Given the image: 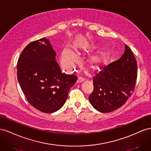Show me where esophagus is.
Wrapping results in <instances>:
<instances>
[{
    "label": "esophagus",
    "instance_id": "34e87169",
    "mask_svg": "<svg viewBox=\"0 0 151 151\" xmlns=\"http://www.w3.org/2000/svg\"><path fill=\"white\" fill-rule=\"evenodd\" d=\"M84 81V79L83 78H81V77H79V78H78V80H77L76 82L78 83H81L83 82V81Z\"/></svg>",
    "mask_w": 151,
    "mask_h": 151
}]
</instances>
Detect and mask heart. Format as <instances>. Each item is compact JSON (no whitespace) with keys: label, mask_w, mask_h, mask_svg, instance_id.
<instances>
[{"label":"heart","mask_w":151,"mask_h":151,"mask_svg":"<svg viewBox=\"0 0 151 151\" xmlns=\"http://www.w3.org/2000/svg\"><path fill=\"white\" fill-rule=\"evenodd\" d=\"M81 49H80V48ZM80 49L88 51L91 49L90 46L83 44L81 47L76 49L77 53H80ZM109 59V52L107 50H102L98 53L90 55L87 59L88 66L94 71H98L104 67ZM77 62L76 55L68 50H64L61 54V64L63 68L66 72L70 73L72 71L73 66Z\"/></svg>","instance_id":"heart-1"}]
</instances>
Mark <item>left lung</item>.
<instances>
[{
  "mask_svg": "<svg viewBox=\"0 0 151 151\" xmlns=\"http://www.w3.org/2000/svg\"><path fill=\"white\" fill-rule=\"evenodd\" d=\"M137 77V63L130 48L126 45L121 58L103 67L93 77V90L88 97L90 103L101 113L118 109L132 96Z\"/></svg>",
  "mask_w": 151,
  "mask_h": 151,
  "instance_id": "8db88e82",
  "label": "left lung"
}]
</instances>
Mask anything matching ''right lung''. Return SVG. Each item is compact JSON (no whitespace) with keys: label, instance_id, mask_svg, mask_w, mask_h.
<instances>
[{"label":"right lung","instance_id":"add662e5","mask_svg":"<svg viewBox=\"0 0 151 151\" xmlns=\"http://www.w3.org/2000/svg\"><path fill=\"white\" fill-rule=\"evenodd\" d=\"M55 55L49 40L44 37L29 43L17 64V77L26 98L45 113L61 108L77 80L75 75L61 72Z\"/></svg>","mask_w":151,"mask_h":151}]
</instances>
